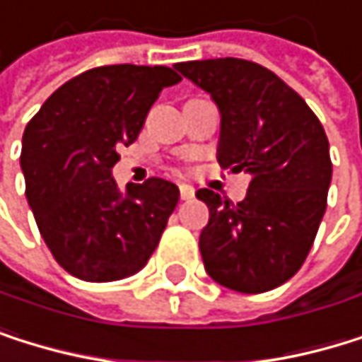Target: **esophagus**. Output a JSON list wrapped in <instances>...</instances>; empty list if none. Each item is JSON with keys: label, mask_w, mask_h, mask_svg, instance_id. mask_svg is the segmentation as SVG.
I'll return each instance as SVG.
<instances>
[{"label": "esophagus", "mask_w": 362, "mask_h": 362, "mask_svg": "<svg viewBox=\"0 0 362 362\" xmlns=\"http://www.w3.org/2000/svg\"><path fill=\"white\" fill-rule=\"evenodd\" d=\"M194 187L192 185H187V183H181L179 185V194H181V201H189V198H194Z\"/></svg>", "instance_id": "34e87169"}]
</instances>
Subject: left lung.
<instances>
[{
  "label": "left lung",
  "instance_id": "1",
  "mask_svg": "<svg viewBox=\"0 0 362 362\" xmlns=\"http://www.w3.org/2000/svg\"><path fill=\"white\" fill-rule=\"evenodd\" d=\"M177 69L220 107V166L250 175L238 205L207 187L196 192L209 207L198 242L207 274L242 293L274 289L302 267L326 211V132L296 90L257 62L216 58Z\"/></svg>",
  "mask_w": 362,
  "mask_h": 362
}]
</instances>
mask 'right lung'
I'll list each match as a JSON object with an SVG mask.
<instances>
[{
  "mask_svg": "<svg viewBox=\"0 0 362 362\" xmlns=\"http://www.w3.org/2000/svg\"><path fill=\"white\" fill-rule=\"evenodd\" d=\"M177 81L170 66H97L60 86L28 122V203L53 259L75 279L120 281L157 248L179 187L151 177L122 194L112 168L118 148L138 140L159 93Z\"/></svg>",
  "mask_w": 362,
  "mask_h": 362,
  "instance_id": "right-lung-1",
  "label": "right lung"
}]
</instances>
